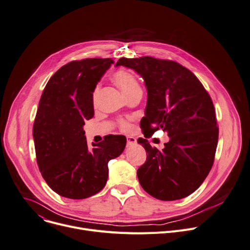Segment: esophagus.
Segmentation results:
<instances>
[{"label":"esophagus","instance_id":"esophagus-1","mask_svg":"<svg viewBox=\"0 0 250 250\" xmlns=\"http://www.w3.org/2000/svg\"><path fill=\"white\" fill-rule=\"evenodd\" d=\"M135 144H137V140H135V138H133V137H127L126 138V145H127V146H130L135 145Z\"/></svg>","mask_w":250,"mask_h":250}]
</instances>
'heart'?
<instances>
[{"mask_svg": "<svg viewBox=\"0 0 250 250\" xmlns=\"http://www.w3.org/2000/svg\"><path fill=\"white\" fill-rule=\"evenodd\" d=\"M113 81L115 83L121 87V89L123 90V93L126 96L134 93L135 90H141V85L140 83L132 73H130L127 70L125 69H121L119 71H117L112 76ZM99 93H100V84H97L94 88L93 92V101L94 103L97 102L98 97H99ZM118 125L120 127L121 130L123 131H126L129 127L128 122L125 119H120L118 121Z\"/></svg>", "mask_w": 250, "mask_h": 250, "instance_id": "b5f03b06", "label": "heart"}]
</instances>
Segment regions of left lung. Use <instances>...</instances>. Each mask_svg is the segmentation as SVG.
Wrapping results in <instances>:
<instances>
[{
    "label": "left lung",
    "instance_id": "1",
    "mask_svg": "<svg viewBox=\"0 0 250 250\" xmlns=\"http://www.w3.org/2000/svg\"><path fill=\"white\" fill-rule=\"evenodd\" d=\"M143 77L147 89L144 131L162 128L169 142L160 150L140 139L146 161L138 169L142 188L161 200H176L194 192L209 173L218 142L212 100L199 80L186 66L170 61L141 57L121 58Z\"/></svg>",
    "mask_w": 250,
    "mask_h": 250
}]
</instances>
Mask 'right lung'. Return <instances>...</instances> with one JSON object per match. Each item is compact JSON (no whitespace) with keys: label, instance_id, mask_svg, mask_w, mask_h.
<instances>
[{"label":"right lung","instance_id":"1","mask_svg":"<svg viewBox=\"0 0 250 250\" xmlns=\"http://www.w3.org/2000/svg\"><path fill=\"white\" fill-rule=\"evenodd\" d=\"M112 59L88 58L62 65L42 94L33 126L39 169L61 196L83 199L101 191L107 164L125 149L124 135L108 134L89 149L84 122L94 117L93 92Z\"/></svg>","mask_w":250,"mask_h":250}]
</instances>
